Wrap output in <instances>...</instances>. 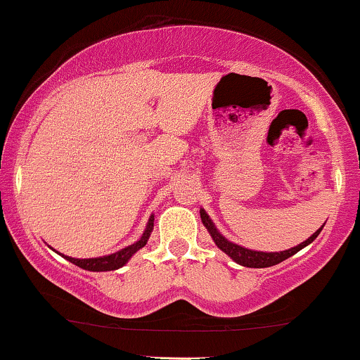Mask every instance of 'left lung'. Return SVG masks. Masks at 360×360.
<instances>
[{
    "label": "left lung",
    "mask_w": 360,
    "mask_h": 360,
    "mask_svg": "<svg viewBox=\"0 0 360 360\" xmlns=\"http://www.w3.org/2000/svg\"><path fill=\"white\" fill-rule=\"evenodd\" d=\"M201 221H203V225L208 229V232L212 233L214 243L218 245V249H221L225 254H229L230 257H232L235 262L240 264V266H245V267H271V266H276V264L283 262V260H286L288 257H291V255H295L296 252H300L303 247H307L308 243H311L315 238L318 237V233L321 232V226L320 230H316L315 233L311 235V237L308 238V240H304L303 243H300V245L292 247V249L289 250H283V252H255V250H249V249H243V247L237 245V243H232L226 240L223 235L218 232L217 226L213 225V221L210 220V217L206 214L205 210H201Z\"/></svg>",
    "instance_id": "1"
}]
</instances>
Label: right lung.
<instances>
[{
	"mask_svg": "<svg viewBox=\"0 0 360 360\" xmlns=\"http://www.w3.org/2000/svg\"><path fill=\"white\" fill-rule=\"evenodd\" d=\"M152 229H154V217H150V220H148V225L146 229V232H143L142 238H140L139 242H135L134 245H128L125 249H122L120 252H115V254L111 255H105V257H96V259H74V257H68L65 255V259L69 260V262L76 264V266H79L81 269H86V271H94V272H100V271H115V269H120L122 266H125L128 262V259L131 257V255L135 254V252L142 249L143 245H146L148 237H150V232Z\"/></svg>",
	"mask_w": 360,
	"mask_h": 360,
	"instance_id": "obj_1",
	"label": "right lung"
}]
</instances>
